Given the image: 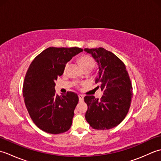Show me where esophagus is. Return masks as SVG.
I'll list each match as a JSON object with an SVG mask.
<instances>
[{
	"label": "esophagus",
	"mask_w": 161,
	"mask_h": 161,
	"mask_svg": "<svg viewBox=\"0 0 161 161\" xmlns=\"http://www.w3.org/2000/svg\"><path fill=\"white\" fill-rule=\"evenodd\" d=\"M78 97H79V100H80V102L84 100V96L82 95H80V94L78 95Z\"/></svg>",
	"instance_id": "esophagus-1"
}]
</instances>
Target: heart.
Here are the masks:
<instances>
[{
  "mask_svg": "<svg viewBox=\"0 0 161 161\" xmlns=\"http://www.w3.org/2000/svg\"><path fill=\"white\" fill-rule=\"evenodd\" d=\"M80 62L84 69H85V68H91V69H93V67L95 66V61L93 59V58L91 57L90 56H84L81 57L80 59ZM68 65H69V63H67L65 65L64 69V72L66 71Z\"/></svg>",
  "mask_w": 161,
  "mask_h": 161,
  "instance_id": "obj_1",
  "label": "heart"
}]
</instances>
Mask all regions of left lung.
<instances>
[{
	"instance_id": "1",
	"label": "left lung",
	"mask_w": 161,
	"mask_h": 161,
	"mask_svg": "<svg viewBox=\"0 0 161 161\" xmlns=\"http://www.w3.org/2000/svg\"><path fill=\"white\" fill-rule=\"evenodd\" d=\"M91 54L98 66L95 83L100 84L104 92L101 100L86 95L84 102L88 106L85 114L92 128L110 129L118 126L126 117L132 97V85L125 65L119 58L102 47L85 48Z\"/></svg>"
}]
</instances>
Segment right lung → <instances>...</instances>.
Here are the masks:
<instances>
[{"label":"right lung","mask_w":161,"mask_h":161,"mask_svg":"<svg viewBox=\"0 0 161 161\" xmlns=\"http://www.w3.org/2000/svg\"><path fill=\"white\" fill-rule=\"evenodd\" d=\"M82 51L77 47H50L35 57L27 71L24 102L32 121L43 131L58 134L70 128L79 97L73 92L59 96L54 81L64 73L66 64Z\"/></svg>","instance_id":"right-lung-1"}]
</instances>
